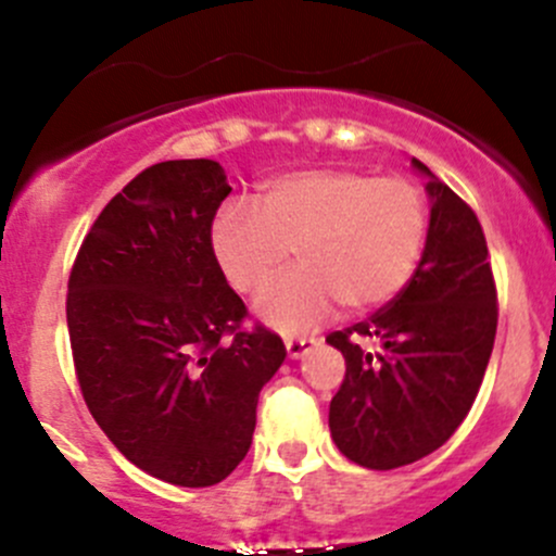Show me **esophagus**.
<instances>
[{
	"label": "esophagus",
	"mask_w": 556,
	"mask_h": 556,
	"mask_svg": "<svg viewBox=\"0 0 556 556\" xmlns=\"http://www.w3.org/2000/svg\"><path fill=\"white\" fill-rule=\"evenodd\" d=\"M314 344H317V339H312V336H299V339L285 341V350H288V357L295 361V357H304Z\"/></svg>",
	"instance_id": "34e87169"
}]
</instances>
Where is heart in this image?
<instances>
[{
    "instance_id": "obj_1",
    "label": "heart",
    "mask_w": 556,
    "mask_h": 556,
    "mask_svg": "<svg viewBox=\"0 0 556 556\" xmlns=\"http://www.w3.org/2000/svg\"><path fill=\"white\" fill-rule=\"evenodd\" d=\"M430 212L425 193L401 177L363 169H299L263 182L257 206L228 201L212 220V255L239 293H255L263 323L299 333L336 306L363 314L390 304L425 252Z\"/></svg>"
}]
</instances>
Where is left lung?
Instances as JSON below:
<instances>
[{"mask_svg": "<svg viewBox=\"0 0 556 556\" xmlns=\"http://www.w3.org/2000/svg\"><path fill=\"white\" fill-rule=\"evenodd\" d=\"M428 177L430 228L406 288L363 323L328 333L346 374L330 401V435L371 470L417 463L452 439L476 401L497 330V290L476 212ZM363 340L383 350L368 353Z\"/></svg>", "mask_w": 556, "mask_h": 556, "instance_id": "8db88e82", "label": "left lung"}]
</instances>
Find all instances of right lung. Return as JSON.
Wrapping results in <instances>:
<instances>
[{
	"instance_id": "right-lung-1",
	"label": "right lung",
	"mask_w": 556,
	"mask_h": 556,
	"mask_svg": "<svg viewBox=\"0 0 556 556\" xmlns=\"http://www.w3.org/2000/svg\"><path fill=\"white\" fill-rule=\"evenodd\" d=\"M231 193L217 161L139 172L91 226L70 274L66 325L80 392L144 473L212 486L244 459L263 384L285 344L244 330V301L212 255Z\"/></svg>"
}]
</instances>
